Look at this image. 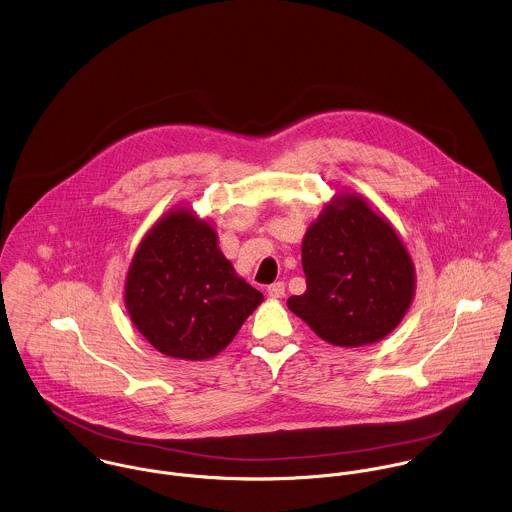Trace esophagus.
I'll list each match as a JSON object with an SVG mask.
<instances>
[{"label": "esophagus", "instance_id": "34e87169", "mask_svg": "<svg viewBox=\"0 0 512 512\" xmlns=\"http://www.w3.org/2000/svg\"><path fill=\"white\" fill-rule=\"evenodd\" d=\"M267 293H269L271 299H281V297L285 295V283H283V281H277V283L269 285V287H267Z\"/></svg>", "mask_w": 512, "mask_h": 512}]
</instances>
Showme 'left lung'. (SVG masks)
<instances>
[{"label":"left lung","mask_w":512,"mask_h":512,"mask_svg":"<svg viewBox=\"0 0 512 512\" xmlns=\"http://www.w3.org/2000/svg\"><path fill=\"white\" fill-rule=\"evenodd\" d=\"M307 291L289 308L326 342L356 348L390 334L413 299V263L394 227L354 196H336L303 239Z\"/></svg>","instance_id":"8db88e82"}]
</instances>
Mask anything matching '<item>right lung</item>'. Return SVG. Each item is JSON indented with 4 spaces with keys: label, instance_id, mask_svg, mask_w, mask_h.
Masks as SVG:
<instances>
[{
    "label": "right lung",
    "instance_id": "1",
    "mask_svg": "<svg viewBox=\"0 0 512 512\" xmlns=\"http://www.w3.org/2000/svg\"><path fill=\"white\" fill-rule=\"evenodd\" d=\"M124 299L134 326L158 352L205 360L233 340L263 295L235 275L209 223L176 209L142 239Z\"/></svg>",
    "mask_w": 512,
    "mask_h": 512
}]
</instances>
